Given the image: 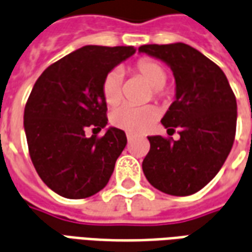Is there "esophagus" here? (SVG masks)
Masks as SVG:
<instances>
[{
    "label": "esophagus",
    "mask_w": 252,
    "mask_h": 252,
    "mask_svg": "<svg viewBox=\"0 0 252 252\" xmlns=\"http://www.w3.org/2000/svg\"><path fill=\"white\" fill-rule=\"evenodd\" d=\"M126 139H128V142L131 143L132 140H133V135H131V133H126Z\"/></svg>",
    "instance_id": "obj_1"
}]
</instances>
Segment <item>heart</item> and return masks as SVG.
Listing matches in <instances>:
<instances>
[{
	"label": "heart",
	"instance_id": "b5f03b06",
	"mask_svg": "<svg viewBox=\"0 0 252 252\" xmlns=\"http://www.w3.org/2000/svg\"><path fill=\"white\" fill-rule=\"evenodd\" d=\"M133 72L137 77L153 88L155 98H162L164 95L163 86L167 81V71L160 63L153 59H142L133 66ZM102 95L106 105L115 106L123 98L121 92V74L119 71H110L102 81ZM157 110L153 106L135 108L131 105H123L113 110L110 116L112 124L120 129L131 133L147 131L157 120Z\"/></svg>",
	"mask_w": 252,
	"mask_h": 252
}]
</instances>
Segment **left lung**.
I'll list each match as a JSON object with an SVG mask.
<instances>
[{"mask_svg":"<svg viewBox=\"0 0 252 252\" xmlns=\"http://www.w3.org/2000/svg\"><path fill=\"white\" fill-rule=\"evenodd\" d=\"M164 62L175 79V99L162 119L180 139L148 136L143 173L155 189L190 195L209 184L232 148L238 105L225 74L216 63L185 43L139 47Z\"/></svg>","mask_w":252,"mask_h":252,"instance_id":"obj_1","label":"left lung"}]
</instances>
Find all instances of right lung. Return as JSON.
Masks as SVG:
<instances>
[{"instance_id": "obj_1", "label": "right lung", "mask_w": 252, "mask_h": 252, "mask_svg": "<svg viewBox=\"0 0 252 252\" xmlns=\"http://www.w3.org/2000/svg\"><path fill=\"white\" fill-rule=\"evenodd\" d=\"M136 52L133 47L85 46L47 67L24 110L32 163L41 181L62 197L77 200L98 193L109 182L126 146V132L108 126L102 81Z\"/></svg>"}]
</instances>
